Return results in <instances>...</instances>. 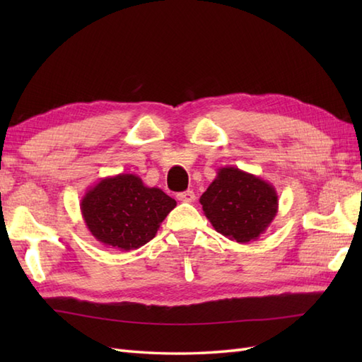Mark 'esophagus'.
<instances>
[{"label": "esophagus", "instance_id": "34e87169", "mask_svg": "<svg viewBox=\"0 0 362 362\" xmlns=\"http://www.w3.org/2000/svg\"><path fill=\"white\" fill-rule=\"evenodd\" d=\"M177 199L182 202H194L196 201V194L194 191H183V193H179L177 194Z\"/></svg>", "mask_w": 362, "mask_h": 362}]
</instances>
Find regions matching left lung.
<instances>
[{"label":"left lung","instance_id":"8db88e82","mask_svg":"<svg viewBox=\"0 0 362 362\" xmlns=\"http://www.w3.org/2000/svg\"><path fill=\"white\" fill-rule=\"evenodd\" d=\"M199 202L218 233L241 244L257 241L279 211L272 183L235 166L219 168Z\"/></svg>","mask_w":362,"mask_h":362}]
</instances>
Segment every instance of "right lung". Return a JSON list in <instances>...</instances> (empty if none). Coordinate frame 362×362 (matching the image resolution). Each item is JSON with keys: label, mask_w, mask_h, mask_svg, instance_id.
I'll use <instances>...</instances> for the list:
<instances>
[{"label": "right lung", "mask_w": 362, "mask_h": 362, "mask_svg": "<svg viewBox=\"0 0 362 362\" xmlns=\"http://www.w3.org/2000/svg\"><path fill=\"white\" fill-rule=\"evenodd\" d=\"M177 202L157 187H146L135 174L104 177L81 201L82 218L96 241L129 252L157 235Z\"/></svg>", "instance_id": "add662e5"}]
</instances>
